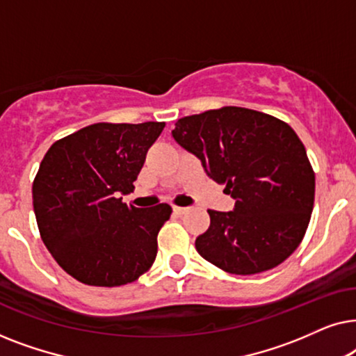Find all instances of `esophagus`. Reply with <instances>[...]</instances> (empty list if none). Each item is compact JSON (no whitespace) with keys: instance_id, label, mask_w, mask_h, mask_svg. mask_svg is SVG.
Returning a JSON list of instances; mask_svg holds the SVG:
<instances>
[{"instance_id":"34e87169","label":"esophagus","mask_w":356,"mask_h":356,"mask_svg":"<svg viewBox=\"0 0 356 356\" xmlns=\"http://www.w3.org/2000/svg\"><path fill=\"white\" fill-rule=\"evenodd\" d=\"M188 212V207H178V206H173V213L175 216H183V213Z\"/></svg>"}]
</instances>
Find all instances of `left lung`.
I'll return each instance as SVG.
<instances>
[{
    "label": "left lung",
    "mask_w": 356,
    "mask_h": 356,
    "mask_svg": "<svg viewBox=\"0 0 356 356\" xmlns=\"http://www.w3.org/2000/svg\"><path fill=\"white\" fill-rule=\"evenodd\" d=\"M172 136L235 199L230 212L207 211L199 254L236 275L282 264L303 240L314 206V172L295 131L261 111L223 106L178 120Z\"/></svg>",
    "instance_id": "obj_1"
}]
</instances>
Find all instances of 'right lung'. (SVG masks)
Instances as JSON below:
<instances>
[{"label":"right lung","mask_w":356,"mask_h":356,"mask_svg":"<svg viewBox=\"0 0 356 356\" xmlns=\"http://www.w3.org/2000/svg\"><path fill=\"white\" fill-rule=\"evenodd\" d=\"M165 123H97L56 140L32 184L33 212L47 250L76 280L120 286L138 280L157 256L172 207L126 206L124 194Z\"/></svg>","instance_id":"obj_1"}]
</instances>
